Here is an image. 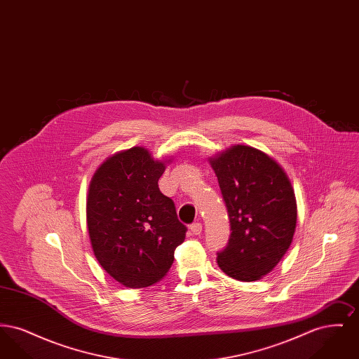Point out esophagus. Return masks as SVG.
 Returning <instances> with one entry per match:
<instances>
[{
	"label": "esophagus",
	"mask_w": 359,
	"mask_h": 359,
	"mask_svg": "<svg viewBox=\"0 0 359 359\" xmlns=\"http://www.w3.org/2000/svg\"><path fill=\"white\" fill-rule=\"evenodd\" d=\"M189 229H191V231H192L194 236H199V234L202 233V223H192V224L189 226Z\"/></svg>",
	"instance_id": "34e87169"
}]
</instances>
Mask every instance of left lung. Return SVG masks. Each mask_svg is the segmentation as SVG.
Returning <instances> with one entry per match:
<instances>
[{
    "label": "left lung",
    "instance_id": "8db88e82",
    "mask_svg": "<svg viewBox=\"0 0 359 359\" xmlns=\"http://www.w3.org/2000/svg\"><path fill=\"white\" fill-rule=\"evenodd\" d=\"M210 163L231 231L217 253L218 265L236 280L256 281L280 262L293 238L297 210L290 182L273 158L252 147H233Z\"/></svg>",
    "mask_w": 359,
    "mask_h": 359
}]
</instances>
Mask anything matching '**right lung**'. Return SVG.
I'll list each match as a JSON object with an SVG mask.
<instances>
[{"label":"right lung","instance_id":"right-lung-1","mask_svg":"<svg viewBox=\"0 0 359 359\" xmlns=\"http://www.w3.org/2000/svg\"><path fill=\"white\" fill-rule=\"evenodd\" d=\"M165 171L145 148L107 158L94 173L87 196V226L103 269L129 288L154 285L170 271L187 227L171 198L158 189Z\"/></svg>","mask_w":359,"mask_h":359}]
</instances>
